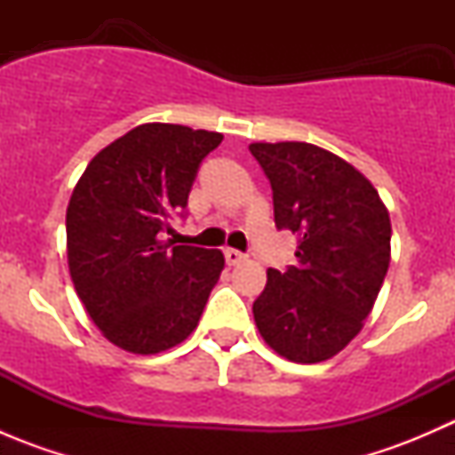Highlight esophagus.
I'll list each match as a JSON object with an SVG mask.
<instances>
[{"label":"esophagus","mask_w":455,"mask_h":455,"mask_svg":"<svg viewBox=\"0 0 455 455\" xmlns=\"http://www.w3.org/2000/svg\"><path fill=\"white\" fill-rule=\"evenodd\" d=\"M224 259H227L228 266H237V264H242V261H246V255L240 253V251H235V249H227L224 251Z\"/></svg>","instance_id":"34e87169"}]
</instances>
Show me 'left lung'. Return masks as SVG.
<instances>
[{"mask_svg": "<svg viewBox=\"0 0 455 455\" xmlns=\"http://www.w3.org/2000/svg\"><path fill=\"white\" fill-rule=\"evenodd\" d=\"M273 187L275 224L299 235L297 264L268 268L253 304L261 339L295 363H321L363 328L389 266L387 206L359 169L310 142H253Z\"/></svg>", "mask_w": 455, "mask_h": 455, "instance_id": "1", "label": "left lung"}]
</instances>
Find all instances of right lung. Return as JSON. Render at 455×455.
Returning <instances> with one entry per match:
<instances>
[{"label": "right lung", "instance_id": "obj_1", "mask_svg": "<svg viewBox=\"0 0 455 455\" xmlns=\"http://www.w3.org/2000/svg\"><path fill=\"white\" fill-rule=\"evenodd\" d=\"M218 132L145 123L100 149L72 191L68 266L87 315L108 341L158 355L185 341L224 268L218 249L163 242L182 213Z\"/></svg>", "mask_w": 455, "mask_h": 455}]
</instances>
